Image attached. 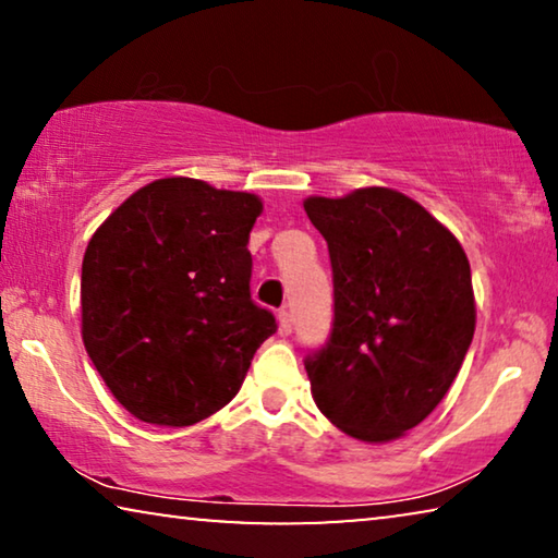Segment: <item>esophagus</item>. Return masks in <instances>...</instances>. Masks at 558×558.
Wrapping results in <instances>:
<instances>
[{"instance_id": "34e87169", "label": "esophagus", "mask_w": 558, "mask_h": 558, "mask_svg": "<svg viewBox=\"0 0 558 558\" xmlns=\"http://www.w3.org/2000/svg\"><path fill=\"white\" fill-rule=\"evenodd\" d=\"M278 330L280 336H290L293 332V315H290L288 307H280L278 311Z\"/></svg>"}]
</instances>
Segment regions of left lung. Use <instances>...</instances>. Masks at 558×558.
Masks as SVG:
<instances>
[{"label": "left lung", "mask_w": 558, "mask_h": 558, "mask_svg": "<svg viewBox=\"0 0 558 558\" xmlns=\"http://www.w3.org/2000/svg\"><path fill=\"white\" fill-rule=\"evenodd\" d=\"M332 265L330 340L305 359L320 413L388 444L444 401L476 330L471 265L451 230L409 195L361 187L305 197Z\"/></svg>", "instance_id": "left-lung-1"}]
</instances>
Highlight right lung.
Instances as JSON below:
<instances>
[{"label":"right lung","instance_id":"right-lung-1","mask_svg":"<svg viewBox=\"0 0 558 558\" xmlns=\"http://www.w3.org/2000/svg\"><path fill=\"white\" fill-rule=\"evenodd\" d=\"M263 199L195 178L132 193L89 238L82 340L110 393L153 426H193L243 386L276 318L251 301Z\"/></svg>","mask_w":558,"mask_h":558}]
</instances>
